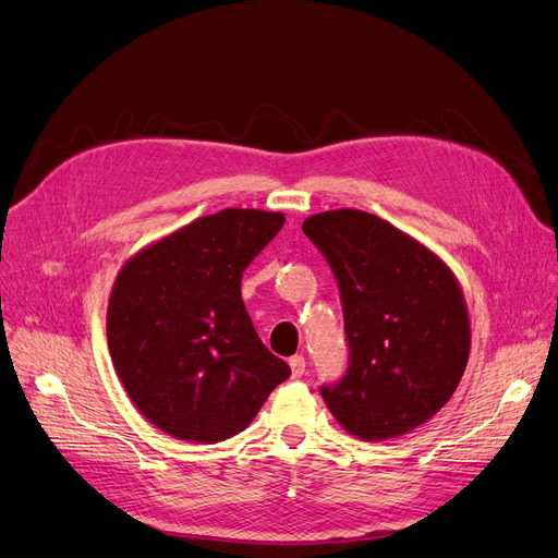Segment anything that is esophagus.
Listing matches in <instances>:
<instances>
[{"instance_id": "34e87169", "label": "esophagus", "mask_w": 558, "mask_h": 558, "mask_svg": "<svg viewBox=\"0 0 558 558\" xmlns=\"http://www.w3.org/2000/svg\"><path fill=\"white\" fill-rule=\"evenodd\" d=\"M289 367H292V376L294 378H301L305 374V357L303 355L289 357Z\"/></svg>"}]
</instances>
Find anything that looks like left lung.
Returning a JSON list of instances; mask_svg holds the SVG:
<instances>
[{"mask_svg":"<svg viewBox=\"0 0 558 558\" xmlns=\"http://www.w3.org/2000/svg\"><path fill=\"white\" fill-rule=\"evenodd\" d=\"M303 232L342 296L349 369L322 397L360 440H390L451 399L470 357V317L449 266L374 214H314Z\"/></svg>","mask_w":558,"mask_h":558,"instance_id":"left-lung-1","label":"left lung"}]
</instances>
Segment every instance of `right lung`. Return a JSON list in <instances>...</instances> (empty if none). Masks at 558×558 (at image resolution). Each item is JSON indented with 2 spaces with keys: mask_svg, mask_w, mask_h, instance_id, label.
<instances>
[{
  "mask_svg": "<svg viewBox=\"0 0 558 558\" xmlns=\"http://www.w3.org/2000/svg\"><path fill=\"white\" fill-rule=\"evenodd\" d=\"M282 226L280 211L223 209L120 269L107 310L113 369L141 415L173 438H232L292 374L241 301V276Z\"/></svg>",
  "mask_w": 558,
  "mask_h": 558,
  "instance_id": "1",
  "label": "right lung"
}]
</instances>
